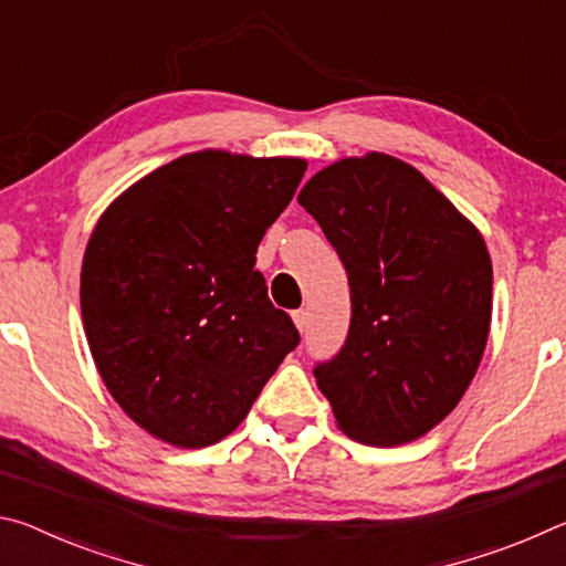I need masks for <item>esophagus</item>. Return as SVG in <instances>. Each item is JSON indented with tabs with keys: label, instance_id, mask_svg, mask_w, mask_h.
Masks as SVG:
<instances>
[{
	"label": "esophagus",
	"instance_id": "obj_1",
	"mask_svg": "<svg viewBox=\"0 0 566 566\" xmlns=\"http://www.w3.org/2000/svg\"><path fill=\"white\" fill-rule=\"evenodd\" d=\"M292 319H294V324H296V329L304 332L306 324H310V312H306V310H296V312L292 314Z\"/></svg>",
	"mask_w": 566,
	"mask_h": 566
}]
</instances>
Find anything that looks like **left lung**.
<instances>
[{
	"label": "left lung",
	"mask_w": 566,
	"mask_h": 566,
	"mask_svg": "<svg viewBox=\"0 0 566 566\" xmlns=\"http://www.w3.org/2000/svg\"><path fill=\"white\" fill-rule=\"evenodd\" d=\"M347 270L352 319L314 364L342 432L371 447L437 427L469 387L490 337L484 239L415 167L342 159L300 191Z\"/></svg>",
	"instance_id": "obj_1"
}]
</instances>
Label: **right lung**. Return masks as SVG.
<instances>
[{
  "label": "right lung",
  "mask_w": 566,
  "mask_h": 566,
  "mask_svg": "<svg viewBox=\"0 0 566 566\" xmlns=\"http://www.w3.org/2000/svg\"><path fill=\"white\" fill-rule=\"evenodd\" d=\"M304 171V159L197 151L102 214L82 319L104 385L149 434L189 449L224 439L300 344L254 254Z\"/></svg>",
  "instance_id": "add662e5"
}]
</instances>
